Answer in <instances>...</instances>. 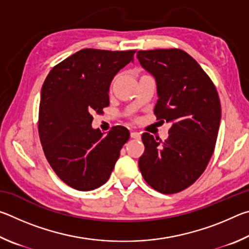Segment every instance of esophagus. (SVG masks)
<instances>
[{"instance_id": "1", "label": "esophagus", "mask_w": 249, "mask_h": 249, "mask_svg": "<svg viewBox=\"0 0 249 249\" xmlns=\"http://www.w3.org/2000/svg\"><path fill=\"white\" fill-rule=\"evenodd\" d=\"M130 137L134 138V140H141V134L138 132H132L130 133Z\"/></svg>"}]
</instances>
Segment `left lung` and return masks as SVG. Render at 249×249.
Returning <instances> with one entry per match:
<instances>
[{"label":"left lung","instance_id":"8db88e82","mask_svg":"<svg viewBox=\"0 0 249 249\" xmlns=\"http://www.w3.org/2000/svg\"><path fill=\"white\" fill-rule=\"evenodd\" d=\"M141 66L156 80L157 120L171 124L165 142L144 133L138 160L151 188L172 195L190 187L212 157L221 122L217 91L200 65L183 50H140Z\"/></svg>","mask_w":249,"mask_h":249}]
</instances>
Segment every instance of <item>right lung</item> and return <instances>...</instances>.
<instances>
[{
  "instance_id": "right-lung-1",
  "label": "right lung",
  "mask_w": 249,
  "mask_h": 249,
  "mask_svg": "<svg viewBox=\"0 0 249 249\" xmlns=\"http://www.w3.org/2000/svg\"><path fill=\"white\" fill-rule=\"evenodd\" d=\"M134 50L82 49L53 67L41 88L38 132L49 165L69 187L91 191L108 180L128 141L124 126L105 135L92 127L109 105L112 80L134 60Z\"/></svg>"
}]
</instances>
